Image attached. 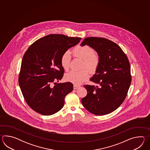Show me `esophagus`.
<instances>
[{
  "label": "esophagus",
  "instance_id": "34e87169",
  "mask_svg": "<svg viewBox=\"0 0 150 150\" xmlns=\"http://www.w3.org/2000/svg\"><path fill=\"white\" fill-rule=\"evenodd\" d=\"M79 86H77V85H74V89H78V88H79Z\"/></svg>",
  "mask_w": 150,
  "mask_h": 150
}]
</instances>
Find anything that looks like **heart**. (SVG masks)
<instances>
[{
	"instance_id": "heart-1",
	"label": "heart",
	"mask_w": 150,
	"mask_h": 150,
	"mask_svg": "<svg viewBox=\"0 0 150 150\" xmlns=\"http://www.w3.org/2000/svg\"><path fill=\"white\" fill-rule=\"evenodd\" d=\"M94 49L88 45L78 46L74 48L72 51L73 55L74 57L83 59L81 68L83 69L79 71H71L65 75V79L75 85H79L89 76V71L84 68H87L91 72H96L100 64V59L99 56L94 54ZM71 61L70 52H65L61 58V66L64 70L69 71Z\"/></svg>"
}]
</instances>
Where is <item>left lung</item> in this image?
<instances>
[{
    "label": "left lung",
    "instance_id": "obj_1",
    "mask_svg": "<svg viewBox=\"0 0 150 150\" xmlns=\"http://www.w3.org/2000/svg\"><path fill=\"white\" fill-rule=\"evenodd\" d=\"M85 45L99 54L100 64L91 81L99 86L84 85L87 94L81 102L93 114L107 115L118 108L127 96L131 83L130 63L121 48L107 38H87L81 44Z\"/></svg>",
    "mask_w": 150,
    "mask_h": 150
}]
</instances>
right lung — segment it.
<instances>
[{
  "mask_svg": "<svg viewBox=\"0 0 150 150\" xmlns=\"http://www.w3.org/2000/svg\"><path fill=\"white\" fill-rule=\"evenodd\" d=\"M80 38L50 34L34 42L23 55L19 84L27 105L38 114L51 115L63 107L66 96L73 91L70 82L57 83L64 70L62 55L77 45Z\"/></svg>",
  "mask_w": 150,
  "mask_h": 150,
  "instance_id": "right-lung-1",
  "label": "right lung"
}]
</instances>
